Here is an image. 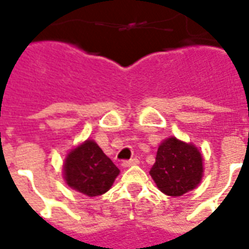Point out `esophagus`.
Segmentation results:
<instances>
[{
	"mask_svg": "<svg viewBox=\"0 0 249 249\" xmlns=\"http://www.w3.org/2000/svg\"><path fill=\"white\" fill-rule=\"evenodd\" d=\"M139 159H129V160H124L123 161V167H132V165H137L139 164Z\"/></svg>",
	"mask_w": 249,
	"mask_h": 249,
	"instance_id": "34e87169",
	"label": "esophagus"
}]
</instances>
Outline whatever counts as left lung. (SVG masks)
I'll return each instance as SVG.
<instances>
[{"label": "left lung", "instance_id": "obj_1", "mask_svg": "<svg viewBox=\"0 0 249 249\" xmlns=\"http://www.w3.org/2000/svg\"><path fill=\"white\" fill-rule=\"evenodd\" d=\"M151 176L162 193L181 196L196 188L203 176V157L192 144L171 137L159 146Z\"/></svg>", "mask_w": 249, "mask_h": 249}]
</instances>
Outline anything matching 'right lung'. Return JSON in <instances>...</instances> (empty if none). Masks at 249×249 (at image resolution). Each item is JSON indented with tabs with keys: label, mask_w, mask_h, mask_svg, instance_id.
<instances>
[{
	"label": "right lung",
	"mask_w": 249,
	"mask_h": 249,
	"mask_svg": "<svg viewBox=\"0 0 249 249\" xmlns=\"http://www.w3.org/2000/svg\"><path fill=\"white\" fill-rule=\"evenodd\" d=\"M119 173L113 161L90 140L73 149L64 165L68 185L89 197L107 192Z\"/></svg>",
	"instance_id": "1"
}]
</instances>
